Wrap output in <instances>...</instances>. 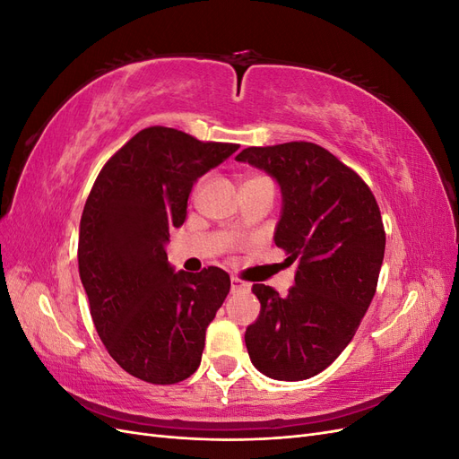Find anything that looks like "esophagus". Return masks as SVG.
Segmentation results:
<instances>
[{
  "label": "esophagus",
  "mask_w": 459,
  "mask_h": 459,
  "mask_svg": "<svg viewBox=\"0 0 459 459\" xmlns=\"http://www.w3.org/2000/svg\"><path fill=\"white\" fill-rule=\"evenodd\" d=\"M251 290V285L241 281L239 277H231V293H248Z\"/></svg>",
  "instance_id": "esophagus-1"
}]
</instances>
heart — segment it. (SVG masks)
I'll return each instance as SVG.
<instances>
[{
    "label": "heart",
    "instance_id": "heart-1",
    "mask_svg": "<svg viewBox=\"0 0 459 459\" xmlns=\"http://www.w3.org/2000/svg\"><path fill=\"white\" fill-rule=\"evenodd\" d=\"M248 179H255V178H248Z\"/></svg>",
    "mask_w": 459,
    "mask_h": 459
}]
</instances>
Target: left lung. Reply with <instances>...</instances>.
<instances>
[{
  "label": "left lung",
  "instance_id": "obj_1",
  "mask_svg": "<svg viewBox=\"0 0 459 459\" xmlns=\"http://www.w3.org/2000/svg\"><path fill=\"white\" fill-rule=\"evenodd\" d=\"M235 160L270 174L281 189L273 241L297 260L280 297L255 283L260 316L245 331L253 366L277 381L310 379L335 362L377 289L385 230L373 193L324 147L290 142L247 147Z\"/></svg>",
  "mask_w": 459,
  "mask_h": 459
}]
</instances>
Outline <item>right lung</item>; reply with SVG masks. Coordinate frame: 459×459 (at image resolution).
I'll return each instance as SVG.
<instances>
[{"label": "right lung", "mask_w": 459, "mask_h": 459, "mask_svg": "<svg viewBox=\"0 0 459 459\" xmlns=\"http://www.w3.org/2000/svg\"><path fill=\"white\" fill-rule=\"evenodd\" d=\"M238 149L151 126L108 159L91 187L80 220V280L97 335L137 379L174 385L201 364L230 275L216 266L174 272L164 245L184 224L197 179Z\"/></svg>", "instance_id": "obj_1"}]
</instances>
